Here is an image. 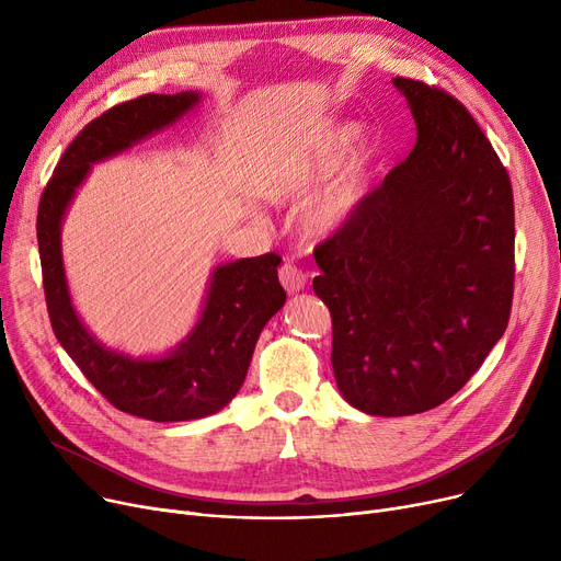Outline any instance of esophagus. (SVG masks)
Masks as SVG:
<instances>
[{"label": "esophagus", "instance_id": "obj_1", "mask_svg": "<svg viewBox=\"0 0 561 561\" xmlns=\"http://www.w3.org/2000/svg\"><path fill=\"white\" fill-rule=\"evenodd\" d=\"M279 282L286 293H300L307 284V275L293 263H284L279 268Z\"/></svg>", "mask_w": 561, "mask_h": 561}]
</instances>
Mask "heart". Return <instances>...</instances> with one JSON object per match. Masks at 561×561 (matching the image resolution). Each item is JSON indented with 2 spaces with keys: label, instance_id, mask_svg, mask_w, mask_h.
I'll return each instance as SVG.
<instances>
[{
  "label": "heart",
  "instance_id": "obj_1",
  "mask_svg": "<svg viewBox=\"0 0 561 561\" xmlns=\"http://www.w3.org/2000/svg\"><path fill=\"white\" fill-rule=\"evenodd\" d=\"M359 136L357 123L334 125L311 150L288 159L261 182V195L271 202L305 197L334 172L347 147ZM379 154L373 136H362L332 180L309 195L300 211V225L309 236H330L357 211L368 186L370 168Z\"/></svg>",
  "mask_w": 561,
  "mask_h": 561
}]
</instances>
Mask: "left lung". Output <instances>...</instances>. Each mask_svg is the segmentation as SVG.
<instances>
[{"instance_id":"obj_1","label":"left lung","mask_w":561,"mask_h":561,"mask_svg":"<svg viewBox=\"0 0 561 561\" xmlns=\"http://www.w3.org/2000/svg\"><path fill=\"white\" fill-rule=\"evenodd\" d=\"M416 145L313 252L347 404L423 414L453 398L505 334L514 293L510 174L455 98L396 77Z\"/></svg>"}]
</instances>
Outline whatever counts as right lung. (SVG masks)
<instances>
[{"mask_svg": "<svg viewBox=\"0 0 561 561\" xmlns=\"http://www.w3.org/2000/svg\"><path fill=\"white\" fill-rule=\"evenodd\" d=\"M202 102V93L142 95L102 113L68 145L38 206V250L51 330L85 379L125 414L176 423L211 416L243 387L261 330L286 302L277 254L220 263L193 330L161 357L106 347L83 325L70 296L61 227L93 165L131 150Z\"/></svg>", "mask_w": 561, "mask_h": 561, "instance_id": "obj_1", "label": "right lung"}]
</instances>
